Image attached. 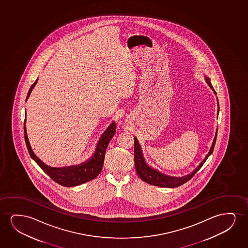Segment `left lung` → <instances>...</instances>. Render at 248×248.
I'll return each mask as SVG.
<instances>
[{"mask_svg": "<svg viewBox=\"0 0 248 248\" xmlns=\"http://www.w3.org/2000/svg\"><path fill=\"white\" fill-rule=\"evenodd\" d=\"M204 78L207 82V85H209V87L213 90V92L216 95V92L214 91V87L211 84L210 78L207 77V75H204ZM218 112H219V108H218V102H217V116H218ZM217 129H216L214 140H213L212 146H211L210 150L207 153V156H205V158L201 162L200 164L191 173L182 177L168 175V174L160 172L159 170H156L153 167L150 166L149 164L146 163V159L144 157L142 148L140 145L138 140L136 137H134V140H135V152L134 153H135V165H136V173L138 174V176L140 178V180H142L143 181H145L147 184L155 186L165 187V188H174V187L180 186L181 185L186 183L188 180H190L196 174L197 171L202 167L204 163L206 162V160L208 158V156H210L211 154L213 153L215 142H216V138H217Z\"/></svg>", "mask_w": 248, "mask_h": 248, "instance_id": "obj_1", "label": "left lung"}]
</instances>
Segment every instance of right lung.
<instances>
[{"instance_id":"right-lung-1","label":"right lung","mask_w":248,"mask_h":248,"mask_svg":"<svg viewBox=\"0 0 248 248\" xmlns=\"http://www.w3.org/2000/svg\"><path fill=\"white\" fill-rule=\"evenodd\" d=\"M38 78L34 84L31 85V89L28 93L26 101L31 95L32 90L34 89L35 85L37 84ZM26 113V112H25ZM26 118L24 120V139L27 146L28 151L31 155L32 159L41 167V170L51 177L55 182L61 185L62 186L72 187L79 186L82 184L86 183L90 180L95 179L102 171L104 157H105L106 149L108 147L109 141L115 135V123L112 122L110 125L103 132L98 142L95 146V150L92 155L87 161L84 163H79L77 165H71V166L55 167L48 166L44 162H42L35 154L31 148V144L28 139L27 132H26Z\"/></svg>"}]
</instances>
